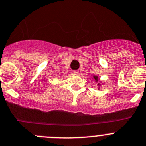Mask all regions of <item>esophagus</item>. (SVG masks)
Instances as JSON below:
<instances>
[{
	"instance_id": "1",
	"label": "esophagus",
	"mask_w": 146,
	"mask_h": 146,
	"mask_svg": "<svg viewBox=\"0 0 146 146\" xmlns=\"http://www.w3.org/2000/svg\"><path fill=\"white\" fill-rule=\"evenodd\" d=\"M72 74H79V71L78 70L72 71Z\"/></svg>"
}]
</instances>
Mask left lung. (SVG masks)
Returning a JSON list of instances; mask_svg holds the SVG:
<instances>
[{
    "label": "left lung",
    "mask_w": 146,
    "mask_h": 146,
    "mask_svg": "<svg viewBox=\"0 0 146 146\" xmlns=\"http://www.w3.org/2000/svg\"><path fill=\"white\" fill-rule=\"evenodd\" d=\"M94 77V79H95V81H96V82L98 81V77H97V76H94V77ZM98 85L100 86V83H98Z\"/></svg>",
    "instance_id": "obj_1"
}]
</instances>
